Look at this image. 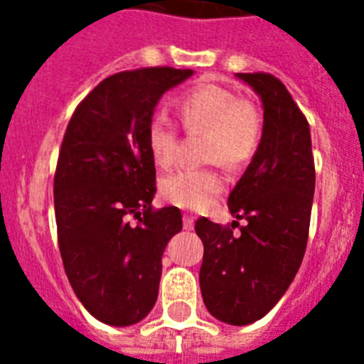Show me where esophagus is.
I'll return each mask as SVG.
<instances>
[{
  "mask_svg": "<svg viewBox=\"0 0 364 364\" xmlns=\"http://www.w3.org/2000/svg\"><path fill=\"white\" fill-rule=\"evenodd\" d=\"M183 228H185V230H193L194 228V217L193 215H188V213H185V215H183Z\"/></svg>",
  "mask_w": 364,
  "mask_h": 364,
  "instance_id": "34e87169",
  "label": "esophagus"
}]
</instances>
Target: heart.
<instances>
[{"instance_id": "1", "label": "heart", "mask_w": 364, "mask_h": 364, "mask_svg": "<svg viewBox=\"0 0 364 364\" xmlns=\"http://www.w3.org/2000/svg\"><path fill=\"white\" fill-rule=\"evenodd\" d=\"M183 128L191 134L205 132V162H223L230 168L247 164L259 153L264 119L255 102L238 98L223 85H200L177 102ZM147 149L159 168H170L177 159L179 136L164 113H154L147 124ZM225 188V176L217 168L181 170L164 177L160 194L181 210L202 211L215 202Z\"/></svg>"}]
</instances>
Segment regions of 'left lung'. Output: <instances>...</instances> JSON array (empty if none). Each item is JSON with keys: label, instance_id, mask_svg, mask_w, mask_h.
Wrapping results in <instances>:
<instances>
[{"label": "left lung", "instance_id": "left-lung-1", "mask_svg": "<svg viewBox=\"0 0 364 364\" xmlns=\"http://www.w3.org/2000/svg\"><path fill=\"white\" fill-rule=\"evenodd\" d=\"M238 77L264 107L259 153L228 196L230 213L246 225L223 227L200 217L194 230L204 243L200 289L205 308L223 323L249 325L277 304L304 259L316 166L310 124L285 85L262 71Z\"/></svg>", "mask_w": 364, "mask_h": 364}]
</instances>
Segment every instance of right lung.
Masks as SVG:
<instances>
[{
	"mask_svg": "<svg viewBox=\"0 0 364 364\" xmlns=\"http://www.w3.org/2000/svg\"><path fill=\"white\" fill-rule=\"evenodd\" d=\"M191 75L176 68L109 75L65 128L54 173L60 255L77 299L107 325H134L153 310L162 253L183 228L177 208L151 205L147 124L162 94Z\"/></svg>",
	"mask_w": 364,
	"mask_h": 364,
	"instance_id": "add662e5",
	"label": "right lung"
}]
</instances>
